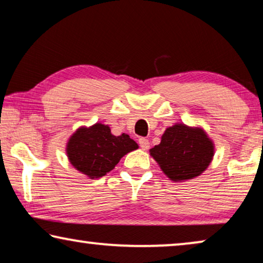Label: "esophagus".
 I'll return each instance as SVG.
<instances>
[{"label": "esophagus", "instance_id": "obj_1", "mask_svg": "<svg viewBox=\"0 0 263 263\" xmlns=\"http://www.w3.org/2000/svg\"><path fill=\"white\" fill-rule=\"evenodd\" d=\"M138 143L143 150H147V148L150 147V142H148V139H146V138H139Z\"/></svg>", "mask_w": 263, "mask_h": 263}]
</instances>
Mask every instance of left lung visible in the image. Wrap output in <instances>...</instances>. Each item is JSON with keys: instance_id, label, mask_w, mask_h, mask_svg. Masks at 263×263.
<instances>
[{"instance_id": "left-lung-1", "label": "left lung", "mask_w": 263, "mask_h": 263, "mask_svg": "<svg viewBox=\"0 0 263 263\" xmlns=\"http://www.w3.org/2000/svg\"><path fill=\"white\" fill-rule=\"evenodd\" d=\"M213 140L201 127L175 124L167 127L160 144L150 155L160 169L174 182L193 179L209 166L214 157Z\"/></svg>"}]
</instances>
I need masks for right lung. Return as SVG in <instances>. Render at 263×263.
I'll list each match as a JSON object with an SVG mask.
<instances>
[{"mask_svg": "<svg viewBox=\"0 0 263 263\" xmlns=\"http://www.w3.org/2000/svg\"><path fill=\"white\" fill-rule=\"evenodd\" d=\"M136 148L138 144L126 133L113 136L107 125L97 123L78 128L70 136L66 154L78 171L94 179L115 169L121 157Z\"/></svg>", "mask_w": 263, "mask_h": 263, "instance_id": "add662e5", "label": "right lung"}]
</instances>
